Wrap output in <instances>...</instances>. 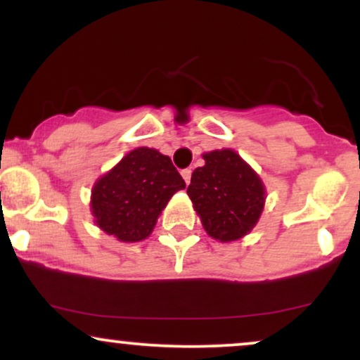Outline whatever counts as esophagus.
<instances>
[{"instance_id":"34e87169","label":"esophagus","mask_w":360,"mask_h":360,"mask_svg":"<svg viewBox=\"0 0 360 360\" xmlns=\"http://www.w3.org/2000/svg\"><path fill=\"white\" fill-rule=\"evenodd\" d=\"M181 176H183L186 184L191 183V169H183V171H181Z\"/></svg>"}]
</instances>
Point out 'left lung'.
Masks as SVG:
<instances>
[{
    "label": "left lung",
    "mask_w": 360,
    "mask_h": 360,
    "mask_svg": "<svg viewBox=\"0 0 360 360\" xmlns=\"http://www.w3.org/2000/svg\"><path fill=\"white\" fill-rule=\"evenodd\" d=\"M203 159L205 166L194 169L188 186L194 210L214 240H238L259 221L266 188L232 148L208 152Z\"/></svg>",
    "instance_id": "1"
}]
</instances>
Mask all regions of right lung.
Listing matches in <instances>:
<instances>
[{
    "mask_svg": "<svg viewBox=\"0 0 360 360\" xmlns=\"http://www.w3.org/2000/svg\"><path fill=\"white\" fill-rule=\"evenodd\" d=\"M184 188V179L167 155L139 147L93 186L94 223L118 240L140 242L152 233L172 194Z\"/></svg>",
    "mask_w": 360,
    "mask_h": 360,
    "instance_id": "right-lung-1",
    "label": "right lung"
}]
</instances>
